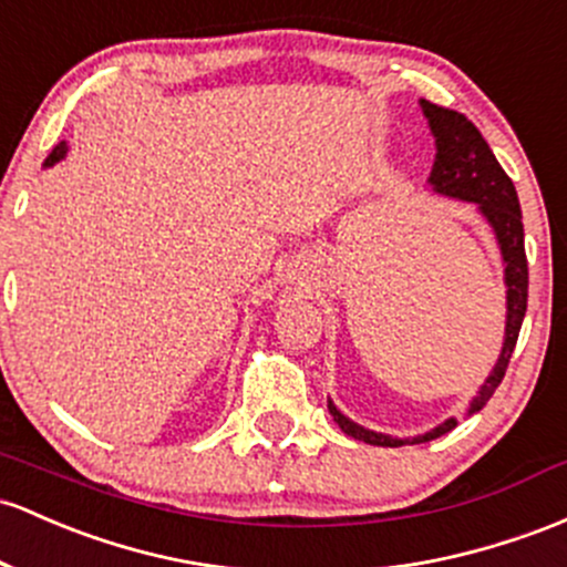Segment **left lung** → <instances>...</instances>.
Returning a JSON list of instances; mask_svg holds the SVG:
<instances>
[{
    "instance_id": "1",
    "label": "left lung",
    "mask_w": 567,
    "mask_h": 567,
    "mask_svg": "<svg viewBox=\"0 0 567 567\" xmlns=\"http://www.w3.org/2000/svg\"><path fill=\"white\" fill-rule=\"evenodd\" d=\"M422 112H425L427 123H431V132L435 136V161L431 172L433 190L452 198H463V202L478 204L482 215L487 217L489 226L495 228L497 245H501L503 260H506V339H503V350L493 374L487 377V382L482 384L474 403H471V414H474L493 398L497 384L506 377L508 360H512L516 339H519L522 320H525L527 312L525 228H522V209L512 177H508V174L503 172V166L497 164V158L493 151H489L487 142H484V136L478 134L474 123H471L463 112L439 107V104L425 102V99H422ZM328 409H331L333 420L339 422L341 431L352 435V439L365 441V444L374 446L406 444V439H390V435L365 431V427L354 425V422L347 420L331 401H328ZM455 425L457 420H446L444 425L433 427L431 433L416 435L414 444L439 439V435L450 433Z\"/></svg>"
}]
</instances>
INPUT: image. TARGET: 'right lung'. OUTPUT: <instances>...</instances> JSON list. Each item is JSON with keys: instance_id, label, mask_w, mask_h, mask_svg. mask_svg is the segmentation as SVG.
Wrapping results in <instances>:
<instances>
[{"instance_id": "obj_1", "label": "right lung", "mask_w": 567, "mask_h": 567, "mask_svg": "<svg viewBox=\"0 0 567 567\" xmlns=\"http://www.w3.org/2000/svg\"><path fill=\"white\" fill-rule=\"evenodd\" d=\"M64 153H66V145H64V142H59V145L53 147V153L48 155V158H45V166H53L55 161H61V158H64Z\"/></svg>"}]
</instances>
